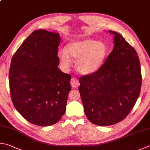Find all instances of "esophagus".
I'll return each instance as SVG.
<instances>
[{"label": "esophagus", "instance_id": "1", "mask_svg": "<svg viewBox=\"0 0 150 150\" xmlns=\"http://www.w3.org/2000/svg\"><path fill=\"white\" fill-rule=\"evenodd\" d=\"M70 84H71V86L75 88H77L79 86V83L77 79H76L75 78L71 79V82H70Z\"/></svg>", "mask_w": 150, "mask_h": 150}]
</instances>
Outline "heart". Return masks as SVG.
I'll return each mask as SVG.
<instances>
[{"mask_svg": "<svg viewBox=\"0 0 150 150\" xmlns=\"http://www.w3.org/2000/svg\"><path fill=\"white\" fill-rule=\"evenodd\" d=\"M107 54V47L103 42L87 38L67 43L66 49H62L58 52V57L66 67L71 65V58L77 59V71L83 75H89L100 68Z\"/></svg>", "mask_w": 150, "mask_h": 150, "instance_id": "1", "label": "heart"}]
</instances>
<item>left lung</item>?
I'll list each match as a JSON object with an SVG mask.
<instances>
[{"mask_svg": "<svg viewBox=\"0 0 150 150\" xmlns=\"http://www.w3.org/2000/svg\"><path fill=\"white\" fill-rule=\"evenodd\" d=\"M114 34V48L103 65L79 79L85 114L93 124L114 125L125 118L135 105L142 83L137 52L122 35Z\"/></svg>", "mask_w": 150, "mask_h": 150, "instance_id": "8db88e82", "label": "left lung"}]
</instances>
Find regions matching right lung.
<instances>
[{"label":"right lung","instance_id":"obj_1","mask_svg":"<svg viewBox=\"0 0 150 150\" xmlns=\"http://www.w3.org/2000/svg\"><path fill=\"white\" fill-rule=\"evenodd\" d=\"M59 33L34 31L13 56L9 83L14 107L34 125L57 123L66 112L71 76L58 69Z\"/></svg>","mask_w":150,"mask_h":150}]
</instances>
